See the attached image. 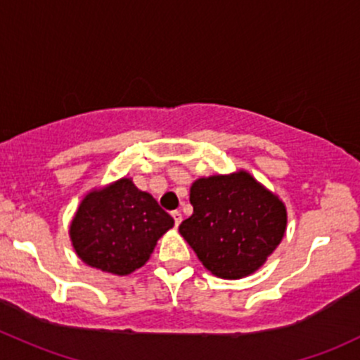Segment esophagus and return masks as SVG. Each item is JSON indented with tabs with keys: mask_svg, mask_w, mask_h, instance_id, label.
<instances>
[{
	"mask_svg": "<svg viewBox=\"0 0 360 360\" xmlns=\"http://www.w3.org/2000/svg\"><path fill=\"white\" fill-rule=\"evenodd\" d=\"M172 219H174V225H179L181 224V220H183V215H181V212H172Z\"/></svg>",
	"mask_w": 360,
	"mask_h": 360,
	"instance_id": "1",
	"label": "esophagus"
}]
</instances>
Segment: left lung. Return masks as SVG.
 Wrapping results in <instances>:
<instances>
[{
    "label": "left lung",
    "instance_id": "1",
    "mask_svg": "<svg viewBox=\"0 0 360 360\" xmlns=\"http://www.w3.org/2000/svg\"><path fill=\"white\" fill-rule=\"evenodd\" d=\"M193 215L179 232L207 270L240 278L258 270L280 244L283 203L248 172L201 177L189 193Z\"/></svg>",
    "mask_w": 360,
    "mask_h": 360
}]
</instances>
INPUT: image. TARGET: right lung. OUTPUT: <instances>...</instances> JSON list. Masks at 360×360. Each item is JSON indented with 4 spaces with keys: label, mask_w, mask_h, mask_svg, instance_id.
I'll use <instances>...</instances> for the list:
<instances>
[{
    "label": "right lung",
    "mask_w": 360,
    "mask_h": 360,
    "mask_svg": "<svg viewBox=\"0 0 360 360\" xmlns=\"http://www.w3.org/2000/svg\"><path fill=\"white\" fill-rule=\"evenodd\" d=\"M174 219L131 179L92 191L70 227L73 248L89 266L128 275L143 266Z\"/></svg>",
    "instance_id": "right-lung-1"
}]
</instances>
